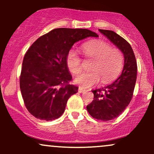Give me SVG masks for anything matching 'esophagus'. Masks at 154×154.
<instances>
[{
  "label": "esophagus",
  "instance_id": "1",
  "mask_svg": "<svg viewBox=\"0 0 154 154\" xmlns=\"http://www.w3.org/2000/svg\"><path fill=\"white\" fill-rule=\"evenodd\" d=\"M85 91H86L85 89H83L82 88H80V87L79 88V89H78V92H79V93H85Z\"/></svg>",
  "mask_w": 154,
  "mask_h": 154
}]
</instances>
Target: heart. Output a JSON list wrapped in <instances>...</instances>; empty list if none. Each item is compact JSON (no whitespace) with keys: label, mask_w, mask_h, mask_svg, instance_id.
<instances>
[{"label":"heart","mask_w":154,"mask_h":154,"mask_svg":"<svg viewBox=\"0 0 154 154\" xmlns=\"http://www.w3.org/2000/svg\"><path fill=\"white\" fill-rule=\"evenodd\" d=\"M83 51L88 57L94 60L91 72H83L75 79L76 84L82 88H89L99 82L107 83L115 78L121 72L124 64V56L119 50L112 48L110 44L95 40L85 43ZM66 65L70 72L78 75L82 71V59L78 53L70 50L66 56Z\"/></svg>","instance_id":"heart-1"}]
</instances>
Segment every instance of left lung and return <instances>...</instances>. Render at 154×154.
Instances as JSON below:
<instances>
[{"mask_svg":"<svg viewBox=\"0 0 154 154\" xmlns=\"http://www.w3.org/2000/svg\"><path fill=\"white\" fill-rule=\"evenodd\" d=\"M99 31L122 52L125 58L123 70L117 79L109 85L94 90V100L87 106L92 117L109 121L119 116L131 101L137 79V62L130 43L114 31Z\"/></svg>","mask_w":154,"mask_h":154,"instance_id":"8db88e82","label":"left lung"}]
</instances>
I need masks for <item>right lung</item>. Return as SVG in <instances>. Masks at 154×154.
<instances>
[{
    "label": "right lung",
    "mask_w": 154,
    "mask_h": 154,
    "mask_svg": "<svg viewBox=\"0 0 154 154\" xmlns=\"http://www.w3.org/2000/svg\"><path fill=\"white\" fill-rule=\"evenodd\" d=\"M88 37L98 35L87 29L58 28L40 37L26 52L20 90L26 109L37 119L59 118L67 100L77 93L78 88L69 84L66 56L76 42Z\"/></svg>",
    "instance_id": "1"
}]
</instances>
